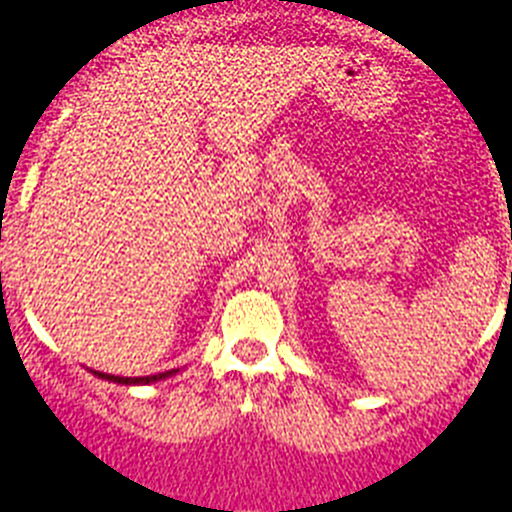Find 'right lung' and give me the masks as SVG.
Returning <instances> with one entry per match:
<instances>
[{
    "mask_svg": "<svg viewBox=\"0 0 512 512\" xmlns=\"http://www.w3.org/2000/svg\"><path fill=\"white\" fill-rule=\"evenodd\" d=\"M93 375L103 378V381L109 383H119V386H147V383H157L164 381V378H170V375L180 373V368L175 370H167V373H157V375H144V378H124V375H111V373H98V370H91Z\"/></svg>",
    "mask_w": 512,
    "mask_h": 512,
    "instance_id": "right-lung-1",
    "label": "right lung"
}]
</instances>
